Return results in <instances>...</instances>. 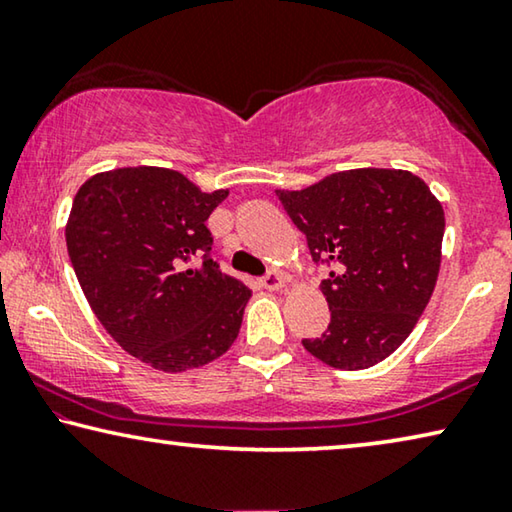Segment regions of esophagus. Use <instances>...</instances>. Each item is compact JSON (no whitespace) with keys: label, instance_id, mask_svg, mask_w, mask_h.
<instances>
[{"label":"esophagus","instance_id":"esophagus-1","mask_svg":"<svg viewBox=\"0 0 512 512\" xmlns=\"http://www.w3.org/2000/svg\"><path fill=\"white\" fill-rule=\"evenodd\" d=\"M259 285H262L264 289H271V292H278V289L285 287V280H282L280 273L271 271V273H266L262 280H259Z\"/></svg>","mask_w":512,"mask_h":512}]
</instances>
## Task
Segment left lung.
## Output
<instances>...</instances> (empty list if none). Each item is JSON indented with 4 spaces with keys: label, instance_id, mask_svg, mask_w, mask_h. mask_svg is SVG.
<instances>
[{
    "label": "left lung",
    "instance_id": "obj_1",
    "mask_svg": "<svg viewBox=\"0 0 512 512\" xmlns=\"http://www.w3.org/2000/svg\"><path fill=\"white\" fill-rule=\"evenodd\" d=\"M312 259L333 266L322 294L331 322L303 347L335 370H365L391 356L434 292L444 207L407 170L358 167L301 190H276Z\"/></svg>",
    "mask_w": 512,
    "mask_h": 512
}]
</instances>
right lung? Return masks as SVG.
Here are the masks:
<instances>
[{
  "instance_id": "add662e5",
  "label": "right lung",
  "mask_w": 512,
  "mask_h": 512,
  "mask_svg": "<svg viewBox=\"0 0 512 512\" xmlns=\"http://www.w3.org/2000/svg\"><path fill=\"white\" fill-rule=\"evenodd\" d=\"M204 193L170 167L98 172L75 193L68 257L87 301L121 349L160 372L207 365L232 347L250 289L209 257Z\"/></svg>"
}]
</instances>
